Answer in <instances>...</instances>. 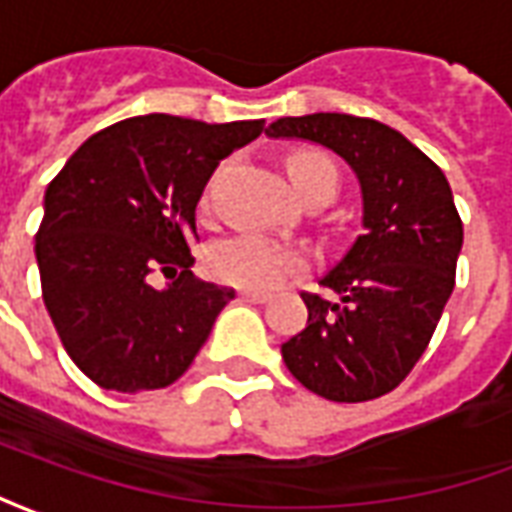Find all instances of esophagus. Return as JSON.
I'll return each instance as SVG.
<instances>
[{"instance_id": "34e87169", "label": "esophagus", "mask_w": 512, "mask_h": 512, "mask_svg": "<svg viewBox=\"0 0 512 512\" xmlns=\"http://www.w3.org/2000/svg\"><path fill=\"white\" fill-rule=\"evenodd\" d=\"M238 296L244 301H255V304H266L271 299V293H263V290H238Z\"/></svg>"}]
</instances>
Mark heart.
Here are the masks:
<instances>
[{
  "instance_id": "1",
  "label": "heart",
  "mask_w": 512,
  "mask_h": 512,
  "mask_svg": "<svg viewBox=\"0 0 512 512\" xmlns=\"http://www.w3.org/2000/svg\"><path fill=\"white\" fill-rule=\"evenodd\" d=\"M288 175L301 197L318 189H337V169L318 150H296L288 158ZM304 263L296 246L263 233H238L211 246L208 268L216 279L249 290L279 285Z\"/></svg>"
}]
</instances>
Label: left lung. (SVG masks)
<instances>
[{
  "label": "left lung",
  "instance_id": "left-lung-1",
  "mask_svg": "<svg viewBox=\"0 0 512 512\" xmlns=\"http://www.w3.org/2000/svg\"><path fill=\"white\" fill-rule=\"evenodd\" d=\"M266 134L329 147L362 186V235L321 277L337 299L301 293L307 326L282 343V359L334 403L386 395L425 354L455 288L463 224L450 183L400 131L370 117H279Z\"/></svg>",
  "mask_w": 512,
  "mask_h": 512
}]
</instances>
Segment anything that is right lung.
Wrapping results in <instances>:
<instances>
[{"mask_svg":"<svg viewBox=\"0 0 512 512\" xmlns=\"http://www.w3.org/2000/svg\"><path fill=\"white\" fill-rule=\"evenodd\" d=\"M263 120L202 123L175 115L120 120L84 142L43 197L35 235L43 301L65 351L112 392L178 381L233 288L191 274L205 183ZM172 278L164 291L149 277Z\"/></svg>","mask_w":512,"mask_h":512,"instance_id":"obj_1","label":"right lung"}]
</instances>
